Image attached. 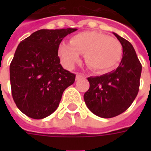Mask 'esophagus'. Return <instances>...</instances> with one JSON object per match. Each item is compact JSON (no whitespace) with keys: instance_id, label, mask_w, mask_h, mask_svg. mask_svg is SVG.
I'll return each instance as SVG.
<instances>
[{"instance_id":"1","label":"esophagus","mask_w":151,"mask_h":151,"mask_svg":"<svg viewBox=\"0 0 151 151\" xmlns=\"http://www.w3.org/2000/svg\"><path fill=\"white\" fill-rule=\"evenodd\" d=\"M85 78V75L83 74V73H77V75H76V80H80L81 78Z\"/></svg>"}]
</instances>
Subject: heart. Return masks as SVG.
<instances>
[{"label":"heart","instance_id":"1","mask_svg":"<svg viewBox=\"0 0 151 151\" xmlns=\"http://www.w3.org/2000/svg\"><path fill=\"white\" fill-rule=\"evenodd\" d=\"M122 45L117 39L103 33L83 31L75 34L70 43L63 41L58 53L63 63L72 68L85 54V62L98 72H108L117 66L122 56Z\"/></svg>","mask_w":151,"mask_h":151}]
</instances>
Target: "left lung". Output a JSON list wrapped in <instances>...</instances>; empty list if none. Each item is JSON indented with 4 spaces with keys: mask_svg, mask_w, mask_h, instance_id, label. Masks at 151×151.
Returning <instances> with one entry per match:
<instances>
[{
    "mask_svg": "<svg viewBox=\"0 0 151 151\" xmlns=\"http://www.w3.org/2000/svg\"><path fill=\"white\" fill-rule=\"evenodd\" d=\"M113 34L122 44V61L110 73L88 78L90 87L84 95L88 108L103 118L116 117L131 106L138 94L142 71V65L132 44Z\"/></svg>",
    "mask_w": 151,
    "mask_h": 151,
    "instance_id": "obj_1",
    "label": "left lung"
}]
</instances>
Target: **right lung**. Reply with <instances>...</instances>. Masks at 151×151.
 Returning a JSON list of instances; mask_svg holds the SVG:
<instances>
[{
    "label": "right lung",
    "instance_id": "obj_1",
    "mask_svg": "<svg viewBox=\"0 0 151 151\" xmlns=\"http://www.w3.org/2000/svg\"><path fill=\"white\" fill-rule=\"evenodd\" d=\"M77 29H40L18 45L10 64L12 94L17 107L34 119L56 110L75 74L63 68L58 56L62 40Z\"/></svg>",
    "mask_w": 151,
    "mask_h": 151
}]
</instances>
